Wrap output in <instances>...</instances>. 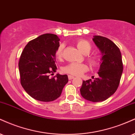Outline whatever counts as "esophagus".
Wrapping results in <instances>:
<instances>
[{"label":"esophagus","instance_id":"esophagus-1","mask_svg":"<svg viewBox=\"0 0 135 135\" xmlns=\"http://www.w3.org/2000/svg\"><path fill=\"white\" fill-rule=\"evenodd\" d=\"M68 77H69V80H72L73 79H74V76H72V75H69L68 76Z\"/></svg>","mask_w":135,"mask_h":135}]
</instances>
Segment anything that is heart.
I'll use <instances>...</instances> for the list:
<instances>
[{"label": "heart", "mask_w": 135, "mask_h": 135, "mask_svg": "<svg viewBox=\"0 0 135 135\" xmlns=\"http://www.w3.org/2000/svg\"><path fill=\"white\" fill-rule=\"evenodd\" d=\"M75 44L79 51H80L84 54H88L92 49L90 43L85 39H78L75 41ZM63 48H64V45L63 44H60L58 46L55 52V56L57 59L60 60L62 58ZM88 60L92 66H97L99 63L98 58L94 55L89 56ZM87 69H88L87 66L84 63H72L65 66L63 68V71L65 73L73 75L79 76L86 72Z\"/></svg>", "instance_id": "obj_1"}]
</instances>
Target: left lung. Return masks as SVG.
<instances>
[{"label":"left lung","instance_id":"1","mask_svg":"<svg viewBox=\"0 0 135 135\" xmlns=\"http://www.w3.org/2000/svg\"><path fill=\"white\" fill-rule=\"evenodd\" d=\"M94 43L102 54L98 78L83 80L81 95L86 100L98 103L106 100L116 91L119 86L123 65L121 51L109 39L94 36Z\"/></svg>","mask_w":135,"mask_h":135}]
</instances>
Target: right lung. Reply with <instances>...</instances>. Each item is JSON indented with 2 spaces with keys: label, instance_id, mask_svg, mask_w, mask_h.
<instances>
[{
  "label": "right lung",
  "instance_id": "right-lung-1",
  "mask_svg": "<svg viewBox=\"0 0 135 135\" xmlns=\"http://www.w3.org/2000/svg\"><path fill=\"white\" fill-rule=\"evenodd\" d=\"M59 41L56 35H42L29 42L21 53L19 61L21 84L36 100L50 102L56 99L69 81L67 75L58 74L49 77L57 69L55 52Z\"/></svg>",
  "mask_w": 135,
  "mask_h": 135
}]
</instances>
